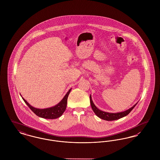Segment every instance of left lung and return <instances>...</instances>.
<instances>
[{
	"label": "left lung",
	"mask_w": 160,
	"mask_h": 160,
	"mask_svg": "<svg viewBox=\"0 0 160 160\" xmlns=\"http://www.w3.org/2000/svg\"><path fill=\"white\" fill-rule=\"evenodd\" d=\"M90 102H91L92 108L93 112L95 113V114L98 118H101V119H103V120H105V121H115V120L121 119L122 118L126 116L127 115L129 114V113L131 112V111L135 107L137 104V102L132 107H131L130 108L128 109L127 110L124 111V112H118V113H108V112H106L102 111V110H99L97 107L95 106L93 101L92 100L91 95H90Z\"/></svg>",
	"instance_id": "obj_1"
}]
</instances>
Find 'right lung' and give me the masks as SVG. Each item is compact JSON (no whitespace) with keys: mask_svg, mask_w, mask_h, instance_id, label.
Segmentation results:
<instances>
[{"mask_svg":"<svg viewBox=\"0 0 160 160\" xmlns=\"http://www.w3.org/2000/svg\"><path fill=\"white\" fill-rule=\"evenodd\" d=\"M72 89H70L65 97L63 98V99L61 100V101L56 104V106L49 108H46L44 109H40L35 108L31 106L25 99L23 98L25 103L28 105L31 109V110L39 117L44 118V119H53L59 118L62 114L64 113V112L66 110V107L67 105V99L68 97L69 94Z\"/></svg>","mask_w":160,"mask_h":160,"instance_id":"1","label":"right lung"}]
</instances>
